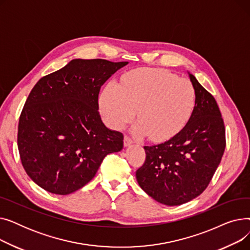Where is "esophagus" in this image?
<instances>
[{"label":"esophagus","instance_id":"1","mask_svg":"<svg viewBox=\"0 0 250 250\" xmlns=\"http://www.w3.org/2000/svg\"><path fill=\"white\" fill-rule=\"evenodd\" d=\"M134 142H133V140L130 139L128 136H125V138H124V145H125V147H128V146H130L132 145Z\"/></svg>","mask_w":250,"mask_h":250}]
</instances>
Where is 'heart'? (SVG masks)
I'll return each mask as SVG.
<instances>
[{
    "instance_id": "obj_1",
    "label": "heart",
    "mask_w": 250,
    "mask_h": 250,
    "mask_svg": "<svg viewBox=\"0 0 250 250\" xmlns=\"http://www.w3.org/2000/svg\"><path fill=\"white\" fill-rule=\"evenodd\" d=\"M196 93L186 78L160 69H141L123 77L121 85L109 81L99 98L105 123L121 129L133 120L138 136L164 141L183 128L194 110Z\"/></svg>"
}]
</instances>
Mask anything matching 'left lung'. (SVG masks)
<instances>
[{"label": "left lung", "instance_id": "obj_1", "mask_svg": "<svg viewBox=\"0 0 250 250\" xmlns=\"http://www.w3.org/2000/svg\"><path fill=\"white\" fill-rule=\"evenodd\" d=\"M188 73L196 101L188 124L170 140L145 146L136 177L141 188L166 206L186 204L208 186L226 147L224 122L215 98Z\"/></svg>", "mask_w": 250, "mask_h": 250}]
</instances>
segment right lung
Listing matches in <instances>:
<instances>
[{
  "label": "right lung",
  "instance_id": "obj_1",
  "mask_svg": "<svg viewBox=\"0 0 250 250\" xmlns=\"http://www.w3.org/2000/svg\"><path fill=\"white\" fill-rule=\"evenodd\" d=\"M128 62L75 59L42 77L26 100L18 150L26 173L44 190L65 195L93 178L107 154L124 148L122 133L101 121V86Z\"/></svg>",
  "mask_w": 250,
  "mask_h": 250
}]
</instances>
